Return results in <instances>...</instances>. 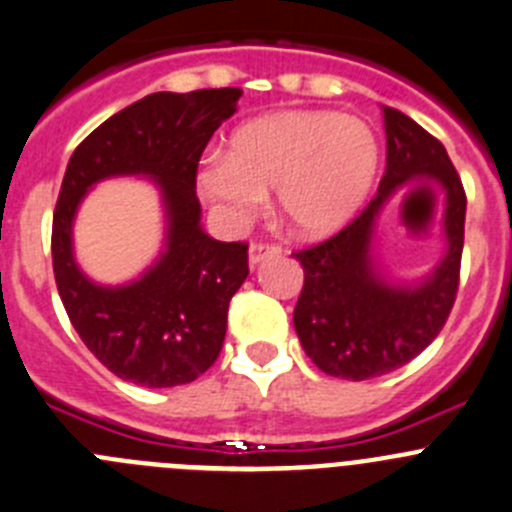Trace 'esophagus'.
<instances>
[{
	"instance_id": "esophagus-1",
	"label": "esophagus",
	"mask_w": 512,
	"mask_h": 512,
	"mask_svg": "<svg viewBox=\"0 0 512 512\" xmlns=\"http://www.w3.org/2000/svg\"><path fill=\"white\" fill-rule=\"evenodd\" d=\"M280 252H282V247L272 245V242H252V245H250V267L255 270V267L260 265L262 260L280 255Z\"/></svg>"
}]
</instances>
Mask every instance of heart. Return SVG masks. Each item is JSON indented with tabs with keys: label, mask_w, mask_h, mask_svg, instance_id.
Wrapping results in <instances>:
<instances>
[{
	"label": "heart",
	"mask_w": 512,
	"mask_h": 512,
	"mask_svg": "<svg viewBox=\"0 0 512 512\" xmlns=\"http://www.w3.org/2000/svg\"><path fill=\"white\" fill-rule=\"evenodd\" d=\"M380 142L365 119L330 109H285L240 124L225 155L197 172V190L220 217L242 227L265 192L292 232L327 237L360 212L380 172Z\"/></svg>",
	"instance_id": "heart-1"
}]
</instances>
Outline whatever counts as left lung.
<instances>
[{"label": "left lung", "instance_id": "left-lung-1", "mask_svg": "<svg viewBox=\"0 0 512 512\" xmlns=\"http://www.w3.org/2000/svg\"><path fill=\"white\" fill-rule=\"evenodd\" d=\"M388 165L370 205L337 235L295 252L305 270L295 305L302 350L322 372L370 380L408 365L438 337L455 305L465 237V190L445 147L400 109L382 107ZM433 184L444 195L449 250L434 275L415 288L384 282L371 255L374 222L400 189Z\"/></svg>", "mask_w": 512, "mask_h": 512}]
</instances>
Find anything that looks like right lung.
<instances>
[{"label": "right lung", "mask_w": 512, "mask_h": 512, "mask_svg": "<svg viewBox=\"0 0 512 512\" xmlns=\"http://www.w3.org/2000/svg\"><path fill=\"white\" fill-rule=\"evenodd\" d=\"M242 89L155 92L124 107L69 157L52 220V265L74 330L107 370L142 388H175L215 365L227 307L247 272L245 242H220L200 227L197 165L207 142L235 114ZM117 174L152 176L168 215L161 260L122 288L78 270L71 222L86 190Z\"/></svg>", "instance_id": "obj_1"}]
</instances>
